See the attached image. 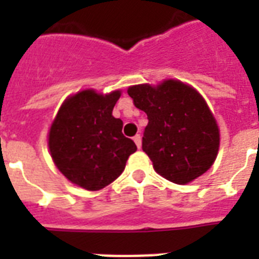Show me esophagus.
Wrapping results in <instances>:
<instances>
[{"label":"esophagus","mask_w":259,"mask_h":259,"mask_svg":"<svg viewBox=\"0 0 259 259\" xmlns=\"http://www.w3.org/2000/svg\"><path fill=\"white\" fill-rule=\"evenodd\" d=\"M133 140H134V142H136V145H137V148H141V144H142L141 136H140V134H136Z\"/></svg>","instance_id":"34e87169"}]
</instances>
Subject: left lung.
<instances>
[{
    "label": "left lung",
    "mask_w": 259,
    "mask_h": 259,
    "mask_svg": "<svg viewBox=\"0 0 259 259\" xmlns=\"http://www.w3.org/2000/svg\"><path fill=\"white\" fill-rule=\"evenodd\" d=\"M127 94L148 115L142 150L166 180L187 184L211 168L219 150V129L200 94L179 80L132 86Z\"/></svg>",
    "instance_id": "8db88e82"
}]
</instances>
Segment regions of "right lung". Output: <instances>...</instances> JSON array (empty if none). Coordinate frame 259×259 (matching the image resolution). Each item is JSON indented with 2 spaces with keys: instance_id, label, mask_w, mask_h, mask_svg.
Here are the masks:
<instances>
[{
  "instance_id": "1",
  "label": "right lung",
  "mask_w": 259,
  "mask_h": 259,
  "mask_svg": "<svg viewBox=\"0 0 259 259\" xmlns=\"http://www.w3.org/2000/svg\"><path fill=\"white\" fill-rule=\"evenodd\" d=\"M121 91L84 90L67 98L48 137L55 165L74 184L98 191L113 183L137 146L122 134L123 122L113 117Z\"/></svg>"
}]
</instances>
